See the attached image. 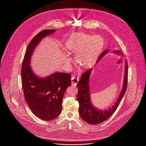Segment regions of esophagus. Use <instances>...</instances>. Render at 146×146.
I'll list each match as a JSON object with an SVG mask.
<instances>
[{
    "label": "esophagus",
    "mask_w": 146,
    "mask_h": 146,
    "mask_svg": "<svg viewBox=\"0 0 146 146\" xmlns=\"http://www.w3.org/2000/svg\"><path fill=\"white\" fill-rule=\"evenodd\" d=\"M78 82H79V78H76L74 76H72V78H71V84H72V85L76 86Z\"/></svg>",
    "instance_id": "esophagus-1"
}]
</instances>
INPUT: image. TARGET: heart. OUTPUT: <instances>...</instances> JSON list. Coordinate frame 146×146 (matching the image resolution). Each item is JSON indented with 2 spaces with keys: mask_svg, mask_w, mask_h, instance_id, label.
Segmentation results:
<instances>
[{
  "mask_svg": "<svg viewBox=\"0 0 146 146\" xmlns=\"http://www.w3.org/2000/svg\"><path fill=\"white\" fill-rule=\"evenodd\" d=\"M102 43V38L98 35L91 36L84 33H77L72 35L66 42V48L69 50L76 52L75 61L83 67L89 66L100 50ZM70 59L67 58L66 63Z\"/></svg>",
  "mask_w": 146,
  "mask_h": 146,
  "instance_id": "heart-1",
  "label": "heart"
}]
</instances>
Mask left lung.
Listing matches in <instances>:
<instances>
[{
  "label": "left lung",
  "mask_w": 146,
  "mask_h": 146,
  "mask_svg": "<svg viewBox=\"0 0 146 146\" xmlns=\"http://www.w3.org/2000/svg\"><path fill=\"white\" fill-rule=\"evenodd\" d=\"M108 52L109 50L104 51L100 55L97 60ZM114 52L121 53V51L118 50H115ZM127 68L128 65L127 62H126L125 75L122 91L114 105L108 110H100L97 109L96 108H95L91 104L90 100L89 80L92 68L87 70L81 75V79L77 84V88L78 89L77 100L79 104V113L80 116L85 122L91 125H97L107 120L114 114L126 91L128 77Z\"/></svg>",
  "instance_id": "8db88e82"
}]
</instances>
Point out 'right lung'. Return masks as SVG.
I'll return each mask as SVG.
<instances>
[{
	"label": "right lung",
	"instance_id": "1",
	"mask_svg": "<svg viewBox=\"0 0 146 146\" xmlns=\"http://www.w3.org/2000/svg\"><path fill=\"white\" fill-rule=\"evenodd\" d=\"M55 31L44 30L33 37L26 49L21 69L25 100L32 112L44 121L54 119L60 115L64 92L71 83V75L68 73L55 72L40 78L30 67L31 58L36 46L41 39Z\"/></svg>",
	"mask_w": 146,
	"mask_h": 146
}]
</instances>
